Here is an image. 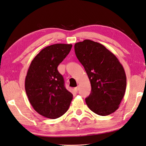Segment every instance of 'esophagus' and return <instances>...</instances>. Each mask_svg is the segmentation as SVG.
<instances>
[{"mask_svg": "<svg viewBox=\"0 0 146 146\" xmlns=\"http://www.w3.org/2000/svg\"><path fill=\"white\" fill-rule=\"evenodd\" d=\"M74 91H76V92H77V91H78V86H77V87H76V88H74Z\"/></svg>", "mask_w": 146, "mask_h": 146, "instance_id": "esophagus-1", "label": "esophagus"}]
</instances>
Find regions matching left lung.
<instances>
[{
	"instance_id": "left-lung-1",
	"label": "left lung",
	"mask_w": 146,
	"mask_h": 146,
	"mask_svg": "<svg viewBox=\"0 0 146 146\" xmlns=\"http://www.w3.org/2000/svg\"><path fill=\"white\" fill-rule=\"evenodd\" d=\"M74 49L91 83V92L85 99L88 107L100 116L114 113L126 89L127 78L122 65L112 52L99 42L85 39L77 42Z\"/></svg>"
}]
</instances>
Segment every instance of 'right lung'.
Wrapping results in <instances>:
<instances>
[{
	"label": "right lung",
	"mask_w": 146,
	"mask_h": 146,
	"mask_svg": "<svg viewBox=\"0 0 146 146\" xmlns=\"http://www.w3.org/2000/svg\"><path fill=\"white\" fill-rule=\"evenodd\" d=\"M72 44H55L43 48L32 61L25 80V89L34 110L41 115L56 119L68 111L73 95L66 89L57 67Z\"/></svg>",
	"instance_id": "right-lung-1"
}]
</instances>
